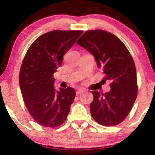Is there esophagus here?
Wrapping results in <instances>:
<instances>
[{"label":"esophagus","instance_id":"esophagus-1","mask_svg":"<svg viewBox=\"0 0 155 155\" xmlns=\"http://www.w3.org/2000/svg\"><path fill=\"white\" fill-rule=\"evenodd\" d=\"M84 91H85V89H79L77 90V91H76V95H79L80 94L83 93V92H84Z\"/></svg>","mask_w":155,"mask_h":155}]
</instances>
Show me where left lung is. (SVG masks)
<instances>
[{
    "label": "left lung",
    "instance_id": "8db88e82",
    "mask_svg": "<svg viewBox=\"0 0 155 155\" xmlns=\"http://www.w3.org/2000/svg\"><path fill=\"white\" fill-rule=\"evenodd\" d=\"M77 43L94 56L97 66L110 83V91H92L90 112L99 124L115 126L126 119L137 96L134 60L119 38L103 30L87 31Z\"/></svg>",
    "mask_w": 155,
    "mask_h": 155
}]
</instances>
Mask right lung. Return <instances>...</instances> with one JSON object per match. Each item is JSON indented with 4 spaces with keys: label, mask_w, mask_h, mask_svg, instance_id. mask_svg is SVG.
Returning a JSON list of instances; mask_svg holds the SVG:
<instances>
[{
    "label": "right lung",
    "mask_w": 155,
    "mask_h": 155,
    "mask_svg": "<svg viewBox=\"0 0 155 155\" xmlns=\"http://www.w3.org/2000/svg\"><path fill=\"white\" fill-rule=\"evenodd\" d=\"M82 33L60 30L46 33L33 42L25 55L19 74L21 94L31 117L43 127L54 128L67 118L76 92L70 87L56 91L53 75Z\"/></svg>",
    "instance_id": "right-lung-1"
}]
</instances>
